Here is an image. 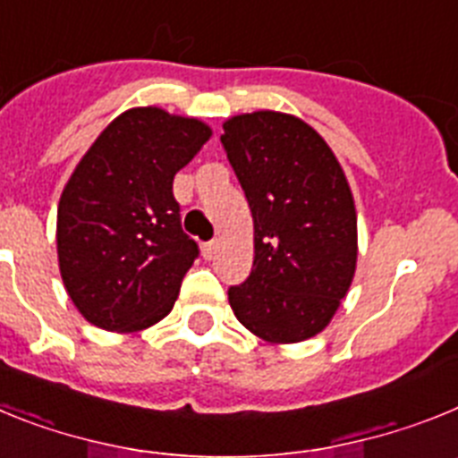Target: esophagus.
<instances>
[{
  "label": "esophagus",
  "mask_w": 458,
  "mask_h": 458,
  "mask_svg": "<svg viewBox=\"0 0 458 458\" xmlns=\"http://www.w3.org/2000/svg\"><path fill=\"white\" fill-rule=\"evenodd\" d=\"M217 248H220V242H217V241H208V242H204V248H201V254H204V259H213L217 254Z\"/></svg>",
  "instance_id": "34e87169"
}]
</instances>
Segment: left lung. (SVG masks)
Listing matches in <instances>:
<instances>
[{
    "mask_svg": "<svg viewBox=\"0 0 458 458\" xmlns=\"http://www.w3.org/2000/svg\"><path fill=\"white\" fill-rule=\"evenodd\" d=\"M254 222L252 273L229 289L238 321L268 344L323 333L358 264V213L333 148L293 114L259 109L222 123Z\"/></svg>",
    "mask_w": 458,
    "mask_h": 458,
    "instance_id": "8db88e82",
    "label": "left lung"
}]
</instances>
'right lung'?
Segmentation results:
<instances>
[{"mask_svg": "<svg viewBox=\"0 0 458 458\" xmlns=\"http://www.w3.org/2000/svg\"><path fill=\"white\" fill-rule=\"evenodd\" d=\"M213 131L167 109H125L96 137L56 208V257L91 326L137 333L172 311L199 254L181 229L172 183Z\"/></svg>", "mask_w": 458, "mask_h": 458, "instance_id": "right-lung-1", "label": "right lung"}]
</instances>
